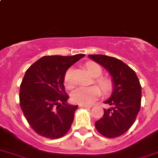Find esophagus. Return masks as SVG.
I'll return each mask as SVG.
<instances>
[{
	"label": "esophagus",
	"mask_w": 158,
	"mask_h": 158,
	"mask_svg": "<svg viewBox=\"0 0 158 158\" xmlns=\"http://www.w3.org/2000/svg\"><path fill=\"white\" fill-rule=\"evenodd\" d=\"M79 106L81 108H92V106H87V105H81V104H79Z\"/></svg>",
	"instance_id": "esophagus-1"
}]
</instances>
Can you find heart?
<instances>
[{"instance_id": "b5f03b06", "label": "heart", "mask_w": 158, "mask_h": 158, "mask_svg": "<svg viewBox=\"0 0 158 158\" xmlns=\"http://www.w3.org/2000/svg\"><path fill=\"white\" fill-rule=\"evenodd\" d=\"M89 74L94 78H97L95 82L99 86L104 95H109L113 89V82L109 78L99 77L102 73L101 66L96 63L89 62L85 65ZM73 69L70 68L66 71L64 77V85L66 88L71 89L74 86V80L73 79ZM100 89L96 86L79 87L72 92L71 98L74 102L81 105H92L100 95Z\"/></svg>"}]
</instances>
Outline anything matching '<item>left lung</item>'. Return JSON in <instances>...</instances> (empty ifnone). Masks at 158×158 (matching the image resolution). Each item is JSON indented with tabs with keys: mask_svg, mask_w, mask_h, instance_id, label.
I'll use <instances>...</instances> for the list:
<instances>
[{
	"mask_svg": "<svg viewBox=\"0 0 158 158\" xmlns=\"http://www.w3.org/2000/svg\"><path fill=\"white\" fill-rule=\"evenodd\" d=\"M102 66L111 77L113 91L104 103L102 118L95 123L98 131L106 138L123 135L131 127L141 109V86L136 73L122 60L106 55H89Z\"/></svg>",
	"mask_w": 158,
	"mask_h": 158,
	"instance_id": "1",
	"label": "left lung"
}]
</instances>
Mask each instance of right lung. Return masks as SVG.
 I'll use <instances>...</instances> for the list:
<instances>
[{"label":"right lung","mask_w":158,"mask_h":158,"mask_svg":"<svg viewBox=\"0 0 158 158\" xmlns=\"http://www.w3.org/2000/svg\"><path fill=\"white\" fill-rule=\"evenodd\" d=\"M85 54L45 56L25 73L20 86V105L31 128L43 137L56 139L70 129L78 106L67 103L66 71Z\"/></svg>","instance_id":"right-lung-1"}]
</instances>
